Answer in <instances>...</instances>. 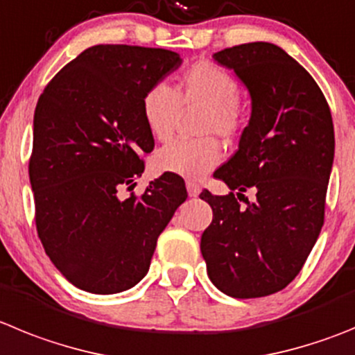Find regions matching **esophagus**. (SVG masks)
Segmentation results:
<instances>
[{"mask_svg":"<svg viewBox=\"0 0 355 355\" xmlns=\"http://www.w3.org/2000/svg\"><path fill=\"white\" fill-rule=\"evenodd\" d=\"M187 190H188V195H190V197H197V195L200 193L199 184L195 183V181H190V180L187 181Z\"/></svg>","mask_w":355,"mask_h":355,"instance_id":"esophagus-1","label":"esophagus"}]
</instances>
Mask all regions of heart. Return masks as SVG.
<instances>
[{
    "label": "heart",
    "instance_id": "b5f03b06",
    "mask_svg": "<svg viewBox=\"0 0 355 355\" xmlns=\"http://www.w3.org/2000/svg\"><path fill=\"white\" fill-rule=\"evenodd\" d=\"M239 84L218 64L197 61L181 76L178 89L167 84H155L142 96V118L155 141L172 137L181 110L199 107L195 141H174L158 149L155 165L158 171L199 180L222 160V148L216 137L230 141L241 128Z\"/></svg>",
    "mask_w": 355,
    "mask_h": 355
}]
</instances>
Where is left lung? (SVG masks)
I'll return each instance as SVG.
<instances>
[{
    "label": "left lung",
    "mask_w": 355,
    "mask_h": 355,
    "mask_svg": "<svg viewBox=\"0 0 355 355\" xmlns=\"http://www.w3.org/2000/svg\"><path fill=\"white\" fill-rule=\"evenodd\" d=\"M213 58L245 84L252 116L239 149L214 172L229 195L200 193L213 209L200 252L223 294L264 297L297 276L324 225L333 118L313 77L278 45L252 42ZM248 187L256 188L257 199L239 205Z\"/></svg>",
    "instance_id": "8db88e82"
}]
</instances>
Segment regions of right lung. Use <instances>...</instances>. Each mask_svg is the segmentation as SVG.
I'll return each mask as SVG.
<instances>
[{
  "instance_id": "1",
  "label": "right lung",
  "mask_w": 355,
  "mask_h": 355,
  "mask_svg": "<svg viewBox=\"0 0 355 355\" xmlns=\"http://www.w3.org/2000/svg\"><path fill=\"white\" fill-rule=\"evenodd\" d=\"M178 52L93 45L58 71L35 109L29 181L38 237L77 288L118 294L148 272L156 239L187 200L164 174L141 197H121L144 172L155 139L142 96L181 67Z\"/></svg>"
}]
</instances>
